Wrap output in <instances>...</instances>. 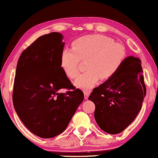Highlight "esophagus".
<instances>
[{
  "label": "esophagus",
  "mask_w": 158,
  "mask_h": 158,
  "mask_svg": "<svg viewBox=\"0 0 158 158\" xmlns=\"http://www.w3.org/2000/svg\"><path fill=\"white\" fill-rule=\"evenodd\" d=\"M89 94H90V92H89V91H84V95H85V99L88 98Z\"/></svg>",
  "instance_id": "34e87169"
}]
</instances>
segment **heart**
<instances>
[{"instance_id":"b5f03b06","label":"heart","mask_w":158,"mask_h":158,"mask_svg":"<svg viewBox=\"0 0 158 158\" xmlns=\"http://www.w3.org/2000/svg\"><path fill=\"white\" fill-rule=\"evenodd\" d=\"M126 57L125 47L110 37L103 35H87L75 39L72 49L64 48L60 59L61 69L70 79L77 77L80 60H86L87 71L80 73L74 81L77 88L89 90L101 78L106 80L113 77Z\"/></svg>"}]
</instances>
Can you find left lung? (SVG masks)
Segmentation results:
<instances>
[{"label":"left lung","instance_id":"1","mask_svg":"<svg viewBox=\"0 0 158 158\" xmlns=\"http://www.w3.org/2000/svg\"><path fill=\"white\" fill-rule=\"evenodd\" d=\"M141 64L138 57H127L119 71L89 96L95 105V121L105 132H123L140 111L147 90Z\"/></svg>","mask_w":158,"mask_h":158}]
</instances>
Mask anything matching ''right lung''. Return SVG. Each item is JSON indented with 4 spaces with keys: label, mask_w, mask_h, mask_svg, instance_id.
I'll return each instance as SVG.
<instances>
[{
    "label": "right lung",
    "mask_w": 158,
    "mask_h": 158,
    "mask_svg": "<svg viewBox=\"0 0 158 158\" xmlns=\"http://www.w3.org/2000/svg\"><path fill=\"white\" fill-rule=\"evenodd\" d=\"M63 35L53 32L38 38L23 52L16 69L13 104L25 126L49 139L63 133L84 100L60 65ZM70 89L65 94L60 89Z\"/></svg>",
    "instance_id": "obj_1"
}]
</instances>
